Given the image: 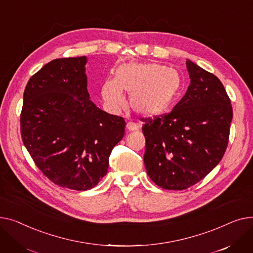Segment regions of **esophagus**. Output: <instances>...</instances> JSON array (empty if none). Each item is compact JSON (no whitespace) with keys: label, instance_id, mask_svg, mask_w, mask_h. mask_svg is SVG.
<instances>
[{"label":"esophagus","instance_id":"esophagus-1","mask_svg":"<svg viewBox=\"0 0 253 253\" xmlns=\"http://www.w3.org/2000/svg\"><path fill=\"white\" fill-rule=\"evenodd\" d=\"M126 128H127L128 131H135V130L138 129V125L135 124V123H132V122H128L126 124Z\"/></svg>","mask_w":253,"mask_h":253}]
</instances>
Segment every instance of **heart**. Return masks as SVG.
<instances>
[{"label":"heart","instance_id":"b5f03b06","mask_svg":"<svg viewBox=\"0 0 253 253\" xmlns=\"http://www.w3.org/2000/svg\"><path fill=\"white\" fill-rule=\"evenodd\" d=\"M180 73L156 63L129 62L117 67L114 80L101 86V97L106 107L116 112L125 105L123 93L129 94L128 105L136 114L154 117L165 112L181 88Z\"/></svg>","mask_w":253,"mask_h":253}]
</instances>
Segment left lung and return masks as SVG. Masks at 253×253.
<instances>
[{
    "label": "left lung",
    "instance_id": "left-lung-1",
    "mask_svg": "<svg viewBox=\"0 0 253 253\" xmlns=\"http://www.w3.org/2000/svg\"><path fill=\"white\" fill-rule=\"evenodd\" d=\"M190 85L171 112L145 120L144 163L150 179L167 190H185L209 174L228 146L233 109L221 82L191 60Z\"/></svg>",
    "mask_w": 253,
    "mask_h": 253
}]
</instances>
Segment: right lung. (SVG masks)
Masks as SVG:
<instances>
[{"label":"right lung","mask_w":253,"mask_h":253,"mask_svg":"<svg viewBox=\"0 0 253 253\" xmlns=\"http://www.w3.org/2000/svg\"><path fill=\"white\" fill-rule=\"evenodd\" d=\"M85 56L42 66L28 81L20 115L23 144L54 184L94 188L107 173L113 147L125 136L123 117L98 108L86 88Z\"/></svg>","instance_id":"right-lung-1"}]
</instances>
